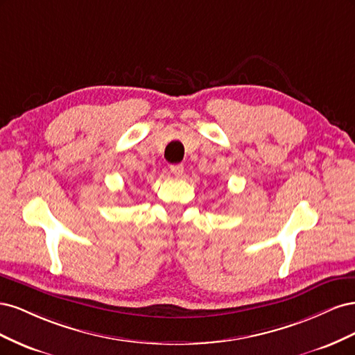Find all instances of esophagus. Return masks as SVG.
<instances>
[{
    "label": "esophagus",
    "instance_id": "34e87169",
    "mask_svg": "<svg viewBox=\"0 0 355 355\" xmlns=\"http://www.w3.org/2000/svg\"><path fill=\"white\" fill-rule=\"evenodd\" d=\"M170 171L176 178H180L182 175H184V166H182V164H173V166H170Z\"/></svg>",
    "mask_w": 355,
    "mask_h": 355
}]
</instances>
